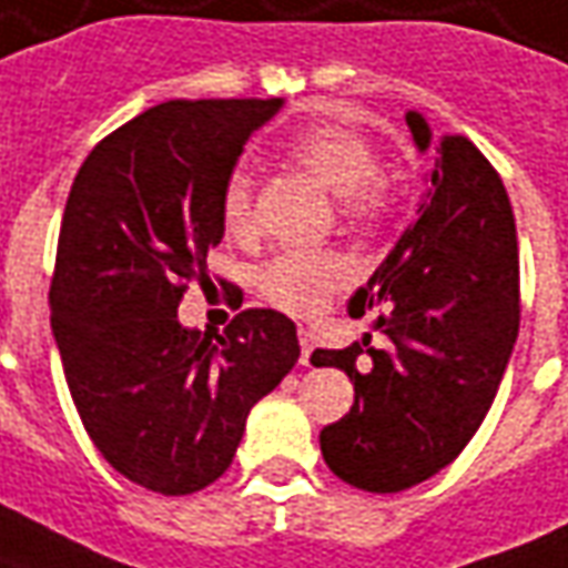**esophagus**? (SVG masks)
<instances>
[{
	"mask_svg": "<svg viewBox=\"0 0 568 568\" xmlns=\"http://www.w3.org/2000/svg\"><path fill=\"white\" fill-rule=\"evenodd\" d=\"M298 342H301V364L311 366V354H314V333L311 329H298Z\"/></svg>",
	"mask_w": 568,
	"mask_h": 568,
	"instance_id": "1",
	"label": "esophagus"
}]
</instances>
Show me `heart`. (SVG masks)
I'll return each instance as SVG.
<instances>
[{
  "label": "heart",
  "mask_w": 568,
  "mask_h": 568,
  "mask_svg": "<svg viewBox=\"0 0 568 568\" xmlns=\"http://www.w3.org/2000/svg\"><path fill=\"white\" fill-rule=\"evenodd\" d=\"M292 158L323 186L342 195L351 220H376L388 207V189L379 180V154L373 142L351 126H311L292 139ZM220 211L226 230L248 233L254 223V176L235 164L223 180ZM348 273L345 257L333 252H283L257 270V292L285 314H316Z\"/></svg>",
  "instance_id": "obj_1"
}]
</instances>
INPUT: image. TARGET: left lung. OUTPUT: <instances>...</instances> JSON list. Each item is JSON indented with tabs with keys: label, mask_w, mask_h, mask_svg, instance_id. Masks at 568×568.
<instances>
[{
	"label": "left lung",
	"mask_w": 568,
	"mask_h": 568,
	"mask_svg": "<svg viewBox=\"0 0 568 568\" xmlns=\"http://www.w3.org/2000/svg\"><path fill=\"white\" fill-rule=\"evenodd\" d=\"M404 121L432 154L416 220L400 233L351 314L376 311L351 348H316L314 366L354 382V407L320 432L323 460L342 481L395 495L457 460L488 414L519 333V248L507 189L466 136L432 139L429 121Z\"/></svg>",
	"instance_id": "obj_1"
}]
</instances>
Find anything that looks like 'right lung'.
<instances>
[{"label": "right lung", "mask_w": 568, "mask_h": 568, "mask_svg": "<svg viewBox=\"0 0 568 568\" xmlns=\"http://www.w3.org/2000/svg\"><path fill=\"white\" fill-rule=\"evenodd\" d=\"M280 108H149L92 149L64 204L49 288L64 379L92 445L158 495L217 481L254 404L298 364L295 323L280 311H242L223 335L176 316L223 239V180Z\"/></svg>", "instance_id": "right-lung-1"}]
</instances>
